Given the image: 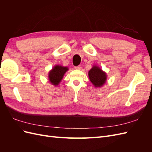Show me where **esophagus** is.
<instances>
[{
  "label": "esophagus",
  "instance_id": "34e87169",
  "mask_svg": "<svg viewBox=\"0 0 152 152\" xmlns=\"http://www.w3.org/2000/svg\"><path fill=\"white\" fill-rule=\"evenodd\" d=\"M75 69L77 70H81V66H75Z\"/></svg>",
  "mask_w": 152,
  "mask_h": 152
}]
</instances>
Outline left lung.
Returning <instances> with one entry per match:
<instances>
[{
    "label": "left lung",
    "mask_w": 152,
    "mask_h": 152,
    "mask_svg": "<svg viewBox=\"0 0 152 152\" xmlns=\"http://www.w3.org/2000/svg\"><path fill=\"white\" fill-rule=\"evenodd\" d=\"M88 75L92 84L96 87L103 86L107 80V74L98 66H93L89 71Z\"/></svg>",
    "instance_id": "obj_1"
}]
</instances>
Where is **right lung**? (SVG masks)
Segmentation results:
<instances>
[{
	"label": "right lung",
	"mask_w": 152,
	"mask_h": 152,
	"mask_svg": "<svg viewBox=\"0 0 152 152\" xmlns=\"http://www.w3.org/2000/svg\"><path fill=\"white\" fill-rule=\"evenodd\" d=\"M68 70V67L59 65L54 66L49 73V80L50 83L55 86H58Z\"/></svg>",
	"instance_id": "obj_1"
}]
</instances>
